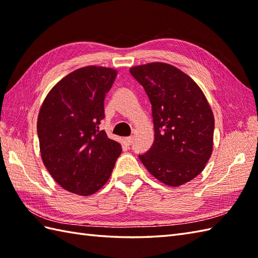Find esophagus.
Returning <instances> with one entry per match:
<instances>
[{"instance_id": "34e87169", "label": "esophagus", "mask_w": 258, "mask_h": 258, "mask_svg": "<svg viewBox=\"0 0 258 258\" xmlns=\"http://www.w3.org/2000/svg\"><path fill=\"white\" fill-rule=\"evenodd\" d=\"M125 142H126V144H127V145L132 144L133 143V136H128V138H126Z\"/></svg>"}]
</instances>
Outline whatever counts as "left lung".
I'll use <instances>...</instances> for the list:
<instances>
[{
    "label": "left lung",
    "mask_w": 258,
    "mask_h": 258,
    "mask_svg": "<svg viewBox=\"0 0 258 258\" xmlns=\"http://www.w3.org/2000/svg\"><path fill=\"white\" fill-rule=\"evenodd\" d=\"M152 104L154 143L141 162L168 186L183 185L204 169L213 152L214 116L204 93L188 75L166 63L130 69Z\"/></svg>",
    "instance_id": "obj_1"
}]
</instances>
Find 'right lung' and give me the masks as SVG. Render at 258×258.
Here are the masks:
<instances>
[{
  "label": "right lung",
  "instance_id": "add662e5",
  "mask_svg": "<svg viewBox=\"0 0 258 258\" xmlns=\"http://www.w3.org/2000/svg\"><path fill=\"white\" fill-rule=\"evenodd\" d=\"M117 72L85 67L65 76L43 102L37 118L42 161L55 182L87 196L105 184L122 153L100 130L104 98Z\"/></svg>",
  "mask_w": 258,
  "mask_h": 258
}]
</instances>
